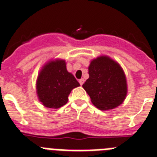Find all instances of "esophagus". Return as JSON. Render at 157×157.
Instances as JSON below:
<instances>
[{"label":"esophagus","instance_id":"1","mask_svg":"<svg viewBox=\"0 0 157 157\" xmlns=\"http://www.w3.org/2000/svg\"><path fill=\"white\" fill-rule=\"evenodd\" d=\"M83 82H84V79H83V78H81V79H79L80 85H82V84H83Z\"/></svg>","mask_w":157,"mask_h":157}]
</instances>
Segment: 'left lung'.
<instances>
[{"label":"left lung","mask_w":157,"mask_h":157,"mask_svg":"<svg viewBox=\"0 0 157 157\" xmlns=\"http://www.w3.org/2000/svg\"><path fill=\"white\" fill-rule=\"evenodd\" d=\"M89 78L82 87L93 104L102 111L113 109L126 98V76L122 67L107 56L93 59L88 67Z\"/></svg>","instance_id":"left-lung-1"}]
</instances>
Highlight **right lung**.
Wrapping results in <instances>:
<instances>
[{"instance_id":"right-lung-1","label":"right lung","mask_w":157,"mask_h":157,"mask_svg":"<svg viewBox=\"0 0 157 157\" xmlns=\"http://www.w3.org/2000/svg\"><path fill=\"white\" fill-rule=\"evenodd\" d=\"M80 84L67 70L65 60L56 59L48 62L41 70L36 82L39 101L49 108H59L68 101L74 88Z\"/></svg>"}]
</instances>
